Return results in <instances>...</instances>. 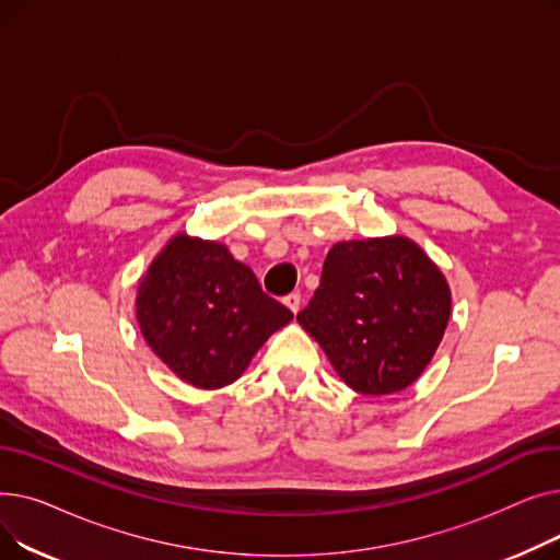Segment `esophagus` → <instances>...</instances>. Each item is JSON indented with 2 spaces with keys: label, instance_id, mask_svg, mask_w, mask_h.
<instances>
[{
  "label": "esophagus",
  "instance_id": "34e87169",
  "mask_svg": "<svg viewBox=\"0 0 560 560\" xmlns=\"http://www.w3.org/2000/svg\"><path fill=\"white\" fill-rule=\"evenodd\" d=\"M283 304H285L292 313H298V311H300V304H302V295H300V292H290V295L283 298Z\"/></svg>",
  "mask_w": 560,
  "mask_h": 560
}]
</instances>
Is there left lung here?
Instances as JSON below:
<instances>
[{
    "label": "left lung",
    "mask_w": 560,
    "mask_h": 560,
    "mask_svg": "<svg viewBox=\"0 0 560 560\" xmlns=\"http://www.w3.org/2000/svg\"><path fill=\"white\" fill-rule=\"evenodd\" d=\"M452 290L406 235L336 243L319 288L298 313L345 384L393 395L416 384L445 336Z\"/></svg>",
    "instance_id": "8db88e82"
}]
</instances>
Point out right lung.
I'll use <instances>...</instances> for the list:
<instances>
[{"label": "right lung", "mask_w": 560, "mask_h": 560, "mask_svg": "<svg viewBox=\"0 0 560 560\" xmlns=\"http://www.w3.org/2000/svg\"><path fill=\"white\" fill-rule=\"evenodd\" d=\"M144 342L186 384L218 390L238 378L292 313L265 295L226 245L174 233L138 283Z\"/></svg>", "instance_id": "obj_1"}]
</instances>
